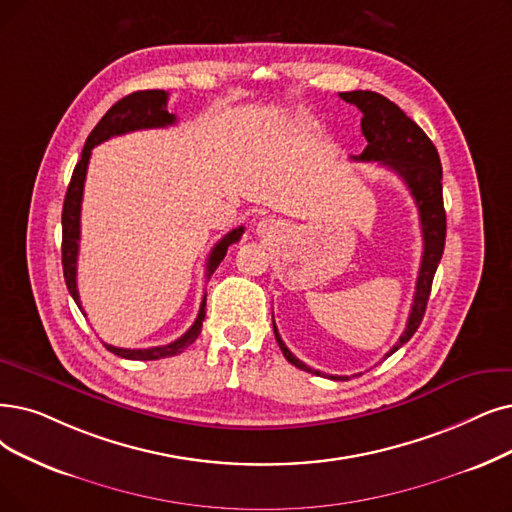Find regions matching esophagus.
<instances>
[{"instance_id":"obj_1","label":"esophagus","mask_w":512,"mask_h":512,"mask_svg":"<svg viewBox=\"0 0 512 512\" xmlns=\"http://www.w3.org/2000/svg\"><path fill=\"white\" fill-rule=\"evenodd\" d=\"M275 227H277V224L273 220H262V222H258V233L260 235H271L275 231Z\"/></svg>"}]
</instances>
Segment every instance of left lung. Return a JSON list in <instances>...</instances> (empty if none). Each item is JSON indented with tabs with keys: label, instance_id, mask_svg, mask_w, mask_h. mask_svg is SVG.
Masks as SVG:
<instances>
[{
	"label": "left lung",
	"instance_id": "8db88e82",
	"mask_svg": "<svg viewBox=\"0 0 512 512\" xmlns=\"http://www.w3.org/2000/svg\"><path fill=\"white\" fill-rule=\"evenodd\" d=\"M340 98L355 105L363 117H361V132L367 140V147L359 157H353L355 161H378L380 166H386L399 174V178L410 189L418 214H420V229H422V241L424 252L416 281V294L410 317H407L405 332L399 336L397 344L391 351L384 355L391 357L395 351L410 340L422 323V317L426 313V302L431 296L433 277L437 273L439 260L443 256L445 248V210H443V170L441 159L422 128L407 117L395 102L388 100L386 96L370 90H355V92H340ZM273 332L277 338L279 349L283 357L288 359L298 370L311 372L317 376H323L319 370H313L306 363H302L298 357L292 355V351L281 340L277 325L273 321ZM332 380H349V376H330Z\"/></svg>",
	"mask_w": 512,
	"mask_h": 512
}]
</instances>
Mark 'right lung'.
Here are the masks:
<instances>
[{
  "mask_svg": "<svg viewBox=\"0 0 512 512\" xmlns=\"http://www.w3.org/2000/svg\"><path fill=\"white\" fill-rule=\"evenodd\" d=\"M176 124V115L168 113V92L163 90H140L132 92L126 98L117 100L115 105L102 115V119L96 124V128L90 132L86 147L81 151V159L77 161V166L73 170L69 189L65 195V206H63V273H65V283L69 288V294L77 302L79 311L81 302H79V292H77V254H79V218H81V199H84V182H86V172H88V163L92 149L100 142H105L113 136H121L128 132L136 130H149V128H166ZM243 235V227L233 229L231 233L224 235L210 252L208 258V277L216 271L222 258L227 256V250L231 243H237ZM203 317H206V296L201 300L199 306V315L195 323L189 327V330L182 334L178 340L163 344V346H151V349H119V346L105 344L107 351L115 353L117 357L124 359H136V361H155L163 357H174L180 355L182 351L191 346L197 336L201 334V323Z\"/></svg>",
  "mask_w": 512,
  "mask_h": 512,
  "instance_id": "1",
  "label": "right lung"
}]
</instances>
